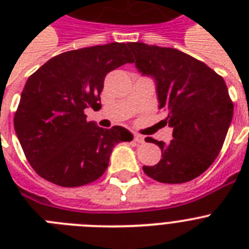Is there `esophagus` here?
I'll use <instances>...</instances> for the list:
<instances>
[{"mask_svg": "<svg viewBox=\"0 0 249 249\" xmlns=\"http://www.w3.org/2000/svg\"><path fill=\"white\" fill-rule=\"evenodd\" d=\"M134 142L137 143H144V137L141 134H134Z\"/></svg>", "mask_w": 249, "mask_h": 249, "instance_id": "obj_1", "label": "esophagus"}]
</instances>
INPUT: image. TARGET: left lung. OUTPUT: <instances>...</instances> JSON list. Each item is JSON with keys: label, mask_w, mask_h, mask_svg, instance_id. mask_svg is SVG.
Here are the masks:
<instances>
[{"label": "left lung", "mask_w": 249, "mask_h": 249, "mask_svg": "<svg viewBox=\"0 0 249 249\" xmlns=\"http://www.w3.org/2000/svg\"><path fill=\"white\" fill-rule=\"evenodd\" d=\"M137 70L155 79L159 108L168 111L173 140L161 148L156 165L143 166L148 177L161 183H183L199 177L220 154L234 105L224 79L200 60L177 49L129 42Z\"/></svg>", "instance_id": "obj_1"}]
</instances>
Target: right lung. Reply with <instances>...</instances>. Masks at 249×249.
I'll return each mask as SVG.
<instances>
[{"mask_svg": "<svg viewBox=\"0 0 249 249\" xmlns=\"http://www.w3.org/2000/svg\"><path fill=\"white\" fill-rule=\"evenodd\" d=\"M133 62L128 44L111 42L62 53L29 76L14 128L40 177L63 187L88 185L105 173L115 144L133 140L128 129L99 128L84 112L101 106L106 75Z\"/></svg>", "mask_w": 249, "mask_h": 249, "instance_id": "add662e5", "label": "right lung"}]
</instances>
